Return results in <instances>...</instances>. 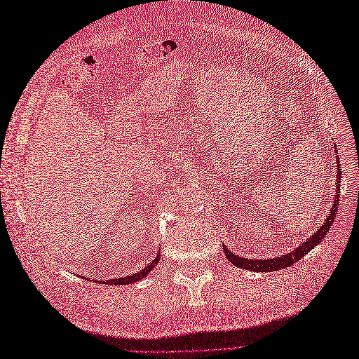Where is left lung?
I'll return each mask as SVG.
<instances>
[{"instance_id":"8db88e82","label":"left lung","mask_w":359,"mask_h":359,"mask_svg":"<svg viewBox=\"0 0 359 359\" xmlns=\"http://www.w3.org/2000/svg\"><path fill=\"white\" fill-rule=\"evenodd\" d=\"M335 151L337 147L334 145ZM335 198L332 202V208L328 214L327 219H325L323 224L319 227L318 231H314V233L311 236H309L306 241H304L301 245H298L295 250H292V252L280 256V257H269V259H248V257H243L240 255H235L232 253L229 248L226 245H223L224 250V255L226 257L231 260V262L236 266V268H243V269H248V271H259V273H271V271H277V269H283L287 268L290 265H293L301 257L306 256L311 248L316 247L323 238L325 235L328 233L330 227L332 226L334 222V217L337 214V208H339V201H340V182H341V169L339 165V158H337V170H335Z\"/></svg>"}]
</instances>
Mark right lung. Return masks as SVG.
Segmentation results:
<instances>
[{
	"label": "right lung",
	"instance_id": "add662e5",
	"mask_svg": "<svg viewBox=\"0 0 359 359\" xmlns=\"http://www.w3.org/2000/svg\"><path fill=\"white\" fill-rule=\"evenodd\" d=\"M160 260V252L156 256L154 260H151V262L144 268L137 271L133 276H124V277H119V278H111V280H99V283H104V285H112V286H119V285H132V283H137L139 280H142L144 277H147L153 268L157 265V262Z\"/></svg>",
	"mask_w": 359,
	"mask_h": 359
}]
</instances>
